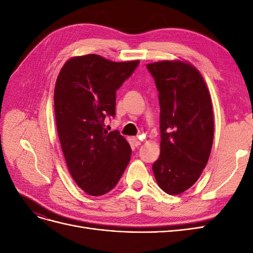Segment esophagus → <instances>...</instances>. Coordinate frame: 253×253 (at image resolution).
Instances as JSON below:
<instances>
[{
  "label": "esophagus",
  "mask_w": 253,
  "mask_h": 253,
  "mask_svg": "<svg viewBox=\"0 0 253 253\" xmlns=\"http://www.w3.org/2000/svg\"><path fill=\"white\" fill-rule=\"evenodd\" d=\"M131 140H132V142H133V144L135 145V147H138V145H140V140L137 138V137H133V138H131Z\"/></svg>",
  "instance_id": "34e87169"
}]
</instances>
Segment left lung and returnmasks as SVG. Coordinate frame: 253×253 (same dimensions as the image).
<instances>
[{
	"label": "left lung",
	"instance_id": "left-lung-1",
	"mask_svg": "<svg viewBox=\"0 0 253 253\" xmlns=\"http://www.w3.org/2000/svg\"><path fill=\"white\" fill-rule=\"evenodd\" d=\"M160 105V155L153 164L159 188L178 195L200 178L211 153L214 120L202 74L185 60L149 63Z\"/></svg>",
	"mask_w": 253,
	"mask_h": 253
}]
</instances>
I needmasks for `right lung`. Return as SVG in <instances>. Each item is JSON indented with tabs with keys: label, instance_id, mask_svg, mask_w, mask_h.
I'll use <instances>...</instances> for the list:
<instances>
[{
	"label": "right lung",
	"instance_id": "1",
	"mask_svg": "<svg viewBox=\"0 0 253 253\" xmlns=\"http://www.w3.org/2000/svg\"><path fill=\"white\" fill-rule=\"evenodd\" d=\"M138 63L90 53L68 59L58 75L53 106L61 148L73 179L91 196L110 192L131 158L125 137L103 127L105 117L115 116L116 90Z\"/></svg>",
	"mask_w": 253,
	"mask_h": 253
}]
</instances>
